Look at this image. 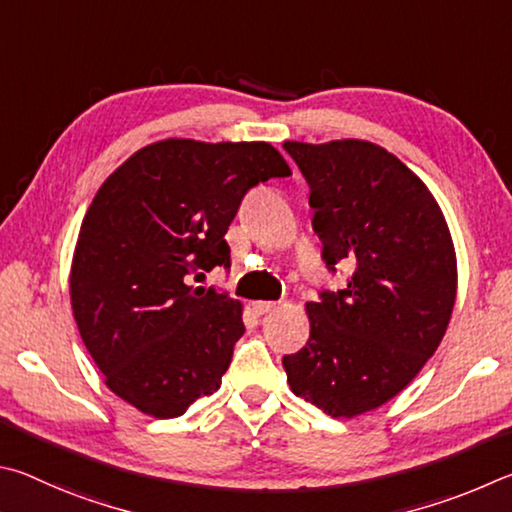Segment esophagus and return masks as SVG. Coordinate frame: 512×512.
Returning a JSON list of instances; mask_svg holds the SVG:
<instances>
[{"label": "esophagus", "instance_id": "1", "mask_svg": "<svg viewBox=\"0 0 512 512\" xmlns=\"http://www.w3.org/2000/svg\"><path fill=\"white\" fill-rule=\"evenodd\" d=\"M276 308L274 301H256L254 303V312L256 315H267V312H272Z\"/></svg>", "mask_w": 512, "mask_h": 512}]
</instances>
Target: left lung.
Masks as SVG:
<instances>
[{
  "mask_svg": "<svg viewBox=\"0 0 512 512\" xmlns=\"http://www.w3.org/2000/svg\"><path fill=\"white\" fill-rule=\"evenodd\" d=\"M310 186L312 229L344 290L308 303L310 339L283 357L290 389L328 416L384 405L434 355L456 299V256L434 195L402 161L360 139L285 141Z\"/></svg>",
  "mask_w": 512,
  "mask_h": 512,
  "instance_id": "1",
  "label": "left lung"
}]
</instances>
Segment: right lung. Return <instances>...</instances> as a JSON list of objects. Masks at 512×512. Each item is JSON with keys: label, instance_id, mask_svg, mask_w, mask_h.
I'll use <instances>...</instances> for the list:
<instances>
[{"label": "right lung", "instance_id": "1", "mask_svg": "<svg viewBox=\"0 0 512 512\" xmlns=\"http://www.w3.org/2000/svg\"><path fill=\"white\" fill-rule=\"evenodd\" d=\"M292 175L265 141L150 143L98 188L71 263V308L105 384L155 418L220 389L240 301L193 288L231 267L224 233L249 188Z\"/></svg>", "mask_w": 512, "mask_h": 512}]
</instances>
